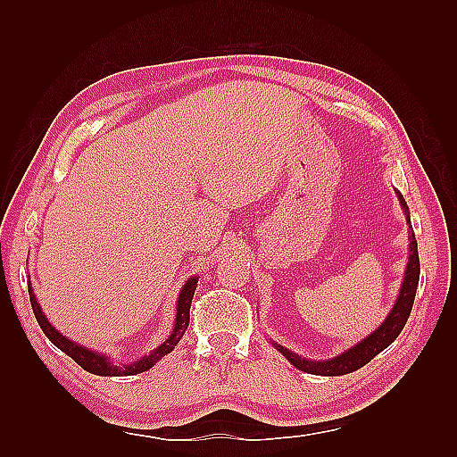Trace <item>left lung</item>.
<instances>
[{
	"label": "left lung",
	"mask_w": 457,
	"mask_h": 457,
	"mask_svg": "<svg viewBox=\"0 0 457 457\" xmlns=\"http://www.w3.org/2000/svg\"><path fill=\"white\" fill-rule=\"evenodd\" d=\"M396 196L401 200V206L406 213V223L411 226V216H409V206L403 198L401 192H396ZM411 255H409V263H406L404 270V280L401 287L399 298L389 312V316L385 318V322L378 326L373 334H369L363 342H359L347 352L336 355L334 359H328V361H314V359H304L293 352H288L287 347L273 344L280 353H283L290 363H293L296 369L310 375H326V377H336V375H345V373H353L357 369H361L367 365L375 355L383 352L385 347H389L399 334L403 332V328L406 324V320L411 316V310L414 304V296H416V287H419V278H420V261H419V245H416L414 234L411 231Z\"/></svg>",
	"instance_id": "left-lung-1"
}]
</instances>
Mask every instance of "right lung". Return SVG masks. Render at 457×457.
I'll use <instances>...</instances> for the list:
<instances>
[{"mask_svg":"<svg viewBox=\"0 0 457 457\" xmlns=\"http://www.w3.org/2000/svg\"><path fill=\"white\" fill-rule=\"evenodd\" d=\"M196 283H198V277H190L180 290L179 300H177V318H174V326H172L170 336L164 339L159 347H154L149 355H145L139 359V361L129 363V365H115L108 355H104L100 352H92V349H88V347L74 344L72 339H68L66 336L58 332V329L54 326H51V322H48L46 316L43 314L41 306H38L37 298L33 295L31 283H29V298H31L33 314L37 318L38 326H41L43 334L51 339V342L58 349H61V352H64L68 357H72L74 361L84 369V371L94 373V375H105V377H123V375H137V373L147 371V369H151L154 363L159 361V359L170 353L174 345L180 342V337L184 336V329L188 328V322H190V304H192L194 290H196Z\"/></svg>","mask_w":457,"mask_h":457,"instance_id":"add662e5","label":"right lung"}]
</instances>
